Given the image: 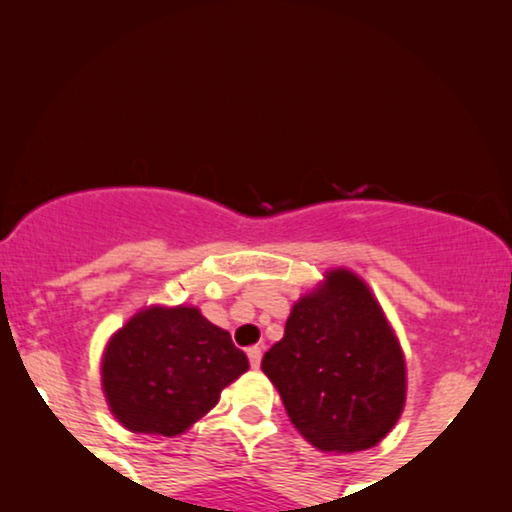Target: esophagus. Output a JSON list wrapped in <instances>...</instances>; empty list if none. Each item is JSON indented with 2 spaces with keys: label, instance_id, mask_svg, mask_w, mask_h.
I'll list each match as a JSON object with an SVG mask.
<instances>
[{
  "label": "esophagus",
  "instance_id": "1",
  "mask_svg": "<svg viewBox=\"0 0 512 512\" xmlns=\"http://www.w3.org/2000/svg\"><path fill=\"white\" fill-rule=\"evenodd\" d=\"M247 356H249L251 368H258V366H261V356H263L261 347H249V349H247Z\"/></svg>",
  "mask_w": 512,
  "mask_h": 512
}]
</instances>
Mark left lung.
Segmentation results:
<instances>
[{
	"mask_svg": "<svg viewBox=\"0 0 512 512\" xmlns=\"http://www.w3.org/2000/svg\"><path fill=\"white\" fill-rule=\"evenodd\" d=\"M261 368L293 426L324 452L377 445L405 403L398 340L368 286L347 270H333L324 289L293 305Z\"/></svg>",
	"mask_w": 512,
	"mask_h": 512,
	"instance_id": "left-lung-1",
	"label": "left lung"
}]
</instances>
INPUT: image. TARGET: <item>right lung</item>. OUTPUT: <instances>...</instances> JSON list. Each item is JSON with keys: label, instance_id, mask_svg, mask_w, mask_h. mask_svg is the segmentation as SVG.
<instances>
[{"label": "right lung", "instance_id": "obj_1", "mask_svg": "<svg viewBox=\"0 0 512 512\" xmlns=\"http://www.w3.org/2000/svg\"><path fill=\"white\" fill-rule=\"evenodd\" d=\"M249 368L230 333L195 307H151L111 338L102 361L107 403L125 429L177 436Z\"/></svg>", "mask_w": 512, "mask_h": 512}]
</instances>
